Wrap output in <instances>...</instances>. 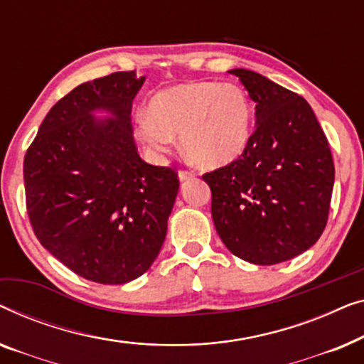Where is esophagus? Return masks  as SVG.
Instances as JSON below:
<instances>
[{
  "instance_id": "1",
  "label": "esophagus",
  "mask_w": 364,
  "mask_h": 364,
  "mask_svg": "<svg viewBox=\"0 0 364 364\" xmlns=\"http://www.w3.org/2000/svg\"><path fill=\"white\" fill-rule=\"evenodd\" d=\"M194 176H196V173H193V171H186V170H180V171H178V178H180L181 181L193 180Z\"/></svg>"
}]
</instances>
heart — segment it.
<instances>
[{
  "label": "heart",
  "instance_id": "obj_1",
  "mask_svg": "<svg viewBox=\"0 0 364 364\" xmlns=\"http://www.w3.org/2000/svg\"><path fill=\"white\" fill-rule=\"evenodd\" d=\"M138 136L163 155L181 135L186 155L198 165H231L247 150L254 130V107L244 89L214 80L189 82L153 97L136 117Z\"/></svg>",
  "mask_w": 364,
  "mask_h": 364
}]
</instances>
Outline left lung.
Segmentation results:
<instances>
[{
    "label": "left lung",
    "instance_id": "obj_1",
    "mask_svg": "<svg viewBox=\"0 0 364 364\" xmlns=\"http://www.w3.org/2000/svg\"><path fill=\"white\" fill-rule=\"evenodd\" d=\"M255 102L244 155L204 173L219 237L239 259L274 265L310 249L328 221L335 165L304 97L247 69H232Z\"/></svg>",
    "mask_w": 364,
    "mask_h": 364
}]
</instances>
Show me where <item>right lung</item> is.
<instances>
[{"instance_id":"right-lung-1","label":"right lung","mask_w":364,"mask_h":364,"mask_svg":"<svg viewBox=\"0 0 364 364\" xmlns=\"http://www.w3.org/2000/svg\"><path fill=\"white\" fill-rule=\"evenodd\" d=\"M135 70L84 82L41 124L24 156L29 223L43 247L80 277L119 285L145 274L166 237L180 180L138 155ZM95 109L109 111L99 121Z\"/></svg>"}]
</instances>
